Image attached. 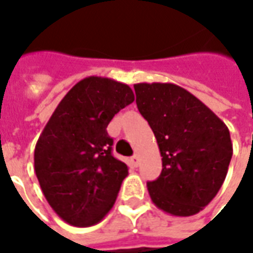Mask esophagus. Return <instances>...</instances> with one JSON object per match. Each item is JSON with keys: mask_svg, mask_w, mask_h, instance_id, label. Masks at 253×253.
<instances>
[{"mask_svg": "<svg viewBox=\"0 0 253 253\" xmlns=\"http://www.w3.org/2000/svg\"><path fill=\"white\" fill-rule=\"evenodd\" d=\"M131 164H132V166H138V165H139V157H138V155L136 154H134L131 157Z\"/></svg>", "mask_w": 253, "mask_h": 253, "instance_id": "1", "label": "esophagus"}]
</instances>
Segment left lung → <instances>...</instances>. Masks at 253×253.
<instances>
[{"label": "left lung", "mask_w": 253, "mask_h": 253, "mask_svg": "<svg viewBox=\"0 0 253 253\" xmlns=\"http://www.w3.org/2000/svg\"><path fill=\"white\" fill-rule=\"evenodd\" d=\"M136 106L149 122L162 157V171L147 190L155 207L193 216L212 201L228 173L231 135L200 99L173 83H138Z\"/></svg>", "instance_id": "1"}]
</instances>
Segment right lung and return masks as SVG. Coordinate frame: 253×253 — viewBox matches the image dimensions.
<instances>
[{
	"instance_id": "1",
	"label": "right lung",
	"mask_w": 253,
	"mask_h": 253,
	"mask_svg": "<svg viewBox=\"0 0 253 253\" xmlns=\"http://www.w3.org/2000/svg\"><path fill=\"white\" fill-rule=\"evenodd\" d=\"M127 84L89 76L69 89L35 149V171L46 201L75 226H91L115 204L127 165L112 155L107 126L134 102Z\"/></svg>"
}]
</instances>
